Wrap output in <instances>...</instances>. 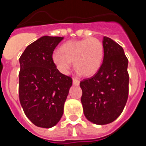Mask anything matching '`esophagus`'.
<instances>
[{
	"label": "esophagus",
	"mask_w": 146,
	"mask_h": 146,
	"mask_svg": "<svg viewBox=\"0 0 146 146\" xmlns=\"http://www.w3.org/2000/svg\"><path fill=\"white\" fill-rule=\"evenodd\" d=\"M72 82H73V84L75 85V86H78V85L80 84V80H78L77 79H75V78H73Z\"/></svg>",
	"instance_id": "obj_1"
}]
</instances>
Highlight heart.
Returning <instances> with one entry per match:
<instances>
[{
  "label": "heart",
  "mask_w": 146,
  "mask_h": 146,
  "mask_svg": "<svg viewBox=\"0 0 146 146\" xmlns=\"http://www.w3.org/2000/svg\"><path fill=\"white\" fill-rule=\"evenodd\" d=\"M104 57V47L96 38L71 40L60 47V52L55 51L52 58L58 70L67 74L72 62L77 72L82 76L90 77L99 71Z\"/></svg>",
  "instance_id": "obj_1"
}]
</instances>
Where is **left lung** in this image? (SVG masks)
<instances>
[{"mask_svg":"<svg viewBox=\"0 0 146 146\" xmlns=\"http://www.w3.org/2000/svg\"><path fill=\"white\" fill-rule=\"evenodd\" d=\"M104 58L99 71L80 82L81 102L86 118L93 123H112L123 111L128 99V59L123 49L104 36Z\"/></svg>","mask_w":146,"mask_h":146,"instance_id":"1","label":"left lung"}]
</instances>
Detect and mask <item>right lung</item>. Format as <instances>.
<instances>
[{
  "label": "right lung",
  "mask_w": 146,
  "mask_h": 146,
  "mask_svg": "<svg viewBox=\"0 0 146 146\" xmlns=\"http://www.w3.org/2000/svg\"><path fill=\"white\" fill-rule=\"evenodd\" d=\"M64 37L44 36L29 44L20 58L19 96L25 115L34 125L51 128L59 122L72 85L52 55Z\"/></svg>",
  "instance_id": "1"
}]
</instances>
